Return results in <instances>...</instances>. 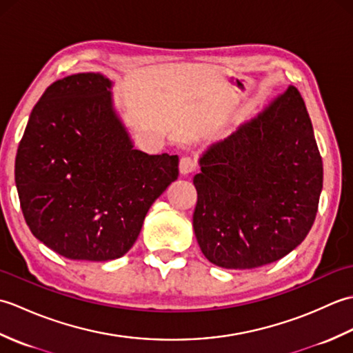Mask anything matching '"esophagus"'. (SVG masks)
Wrapping results in <instances>:
<instances>
[{
  "label": "esophagus",
  "instance_id": "esophagus-1",
  "mask_svg": "<svg viewBox=\"0 0 353 353\" xmlns=\"http://www.w3.org/2000/svg\"><path fill=\"white\" fill-rule=\"evenodd\" d=\"M179 170H181L182 174H191L197 170V163L192 157H182L181 163H179Z\"/></svg>",
  "mask_w": 353,
  "mask_h": 353
}]
</instances>
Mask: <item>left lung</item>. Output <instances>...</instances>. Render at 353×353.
Returning <instances> with one entry per match:
<instances>
[{
  "label": "left lung",
  "mask_w": 353,
  "mask_h": 353,
  "mask_svg": "<svg viewBox=\"0 0 353 353\" xmlns=\"http://www.w3.org/2000/svg\"><path fill=\"white\" fill-rule=\"evenodd\" d=\"M194 176L192 226L212 264L256 268L301 244L316 220L323 163L297 88L211 147Z\"/></svg>",
  "instance_id": "left-lung-1"
}]
</instances>
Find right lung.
Wrapping results in <instances>:
<instances>
[{"mask_svg": "<svg viewBox=\"0 0 353 353\" xmlns=\"http://www.w3.org/2000/svg\"><path fill=\"white\" fill-rule=\"evenodd\" d=\"M110 85L95 72L50 85L32 110L14 161L27 226L68 259L121 258L150 206L179 176V156L133 148L112 109Z\"/></svg>", "mask_w": 353, "mask_h": 353, "instance_id": "add662e5", "label": "right lung"}]
</instances>
